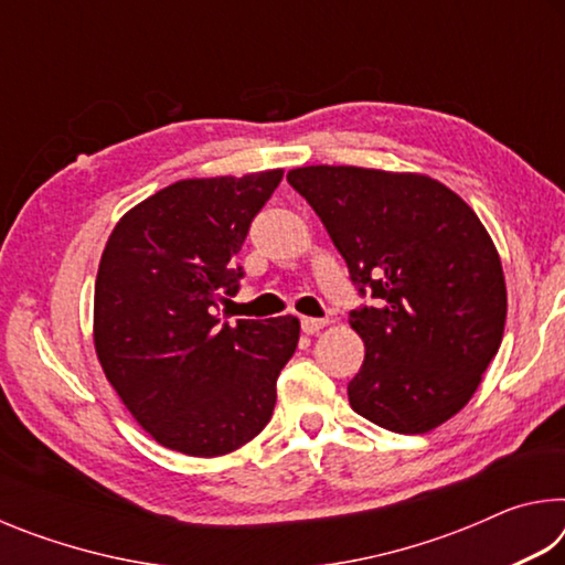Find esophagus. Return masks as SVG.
I'll return each instance as SVG.
<instances>
[{"mask_svg": "<svg viewBox=\"0 0 565 565\" xmlns=\"http://www.w3.org/2000/svg\"><path fill=\"white\" fill-rule=\"evenodd\" d=\"M327 319H313V317H301V331L303 333H317L327 327Z\"/></svg>", "mask_w": 565, "mask_h": 565, "instance_id": "1", "label": "esophagus"}]
</instances>
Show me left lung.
<instances>
[{
    "mask_svg": "<svg viewBox=\"0 0 565 565\" xmlns=\"http://www.w3.org/2000/svg\"><path fill=\"white\" fill-rule=\"evenodd\" d=\"M286 179L374 299L349 313L366 347L351 408L396 434L441 426L471 401L503 339V269L481 218L424 174L319 164Z\"/></svg>",
    "mask_w": 565,
    "mask_h": 565,
    "instance_id": "8db88e82",
    "label": "left lung"
}]
</instances>
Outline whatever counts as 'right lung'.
Returning <instances> with one entry per match:
<instances>
[{
	"mask_svg": "<svg viewBox=\"0 0 565 565\" xmlns=\"http://www.w3.org/2000/svg\"><path fill=\"white\" fill-rule=\"evenodd\" d=\"M281 169L184 179L129 209L94 284V349L137 424L171 451L214 458L269 424L299 319H218L234 264Z\"/></svg>",
	"mask_w": 565,
	"mask_h": 565,
	"instance_id": "obj_1",
	"label": "right lung"
}]
</instances>
